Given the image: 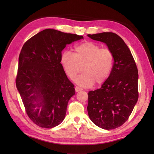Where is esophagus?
I'll return each mask as SVG.
<instances>
[{"label": "esophagus", "mask_w": 154, "mask_h": 154, "mask_svg": "<svg viewBox=\"0 0 154 154\" xmlns=\"http://www.w3.org/2000/svg\"><path fill=\"white\" fill-rule=\"evenodd\" d=\"M75 91H76V92H79L80 91H82V88H80V87H75Z\"/></svg>", "instance_id": "obj_1"}]
</instances>
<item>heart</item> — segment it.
Segmentation results:
<instances>
[{"mask_svg":"<svg viewBox=\"0 0 154 154\" xmlns=\"http://www.w3.org/2000/svg\"><path fill=\"white\" fill-rule=\"evenodd\" d=\"M61 63L67 76L73 80L83 66V73L77 77L76 83L83 87L95 83L100 85L110 76L114 64V54L109 48L87 41L76 45L73 54L65 51L61 56Z\"/></svg>","mask_w":154,"mask_h":154,"instance_id":"1","label":"heart"}]
</instances>
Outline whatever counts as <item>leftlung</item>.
<instances>
[{"label": "left lung", "instance_id": "8db88e82", "mask_svg": "<svg viewBox=\"0 0 154 154\" xmlns=\"http://www.w3.org/2000/svg\"><path fill=\"white\" fill-rule=\"evenodd\" d=\"M88 36L105 43L114 54L110 76L100 88L88 93V114L101 128H118L128 120L138 100L136 64L128 46L117 34L104 32Z\"/></svg>", "mask_w": 154, "mask_h": 154}]
</instances>
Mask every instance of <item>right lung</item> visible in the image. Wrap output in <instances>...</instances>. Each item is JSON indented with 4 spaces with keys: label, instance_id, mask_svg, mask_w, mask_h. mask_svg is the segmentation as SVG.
<instances>
[{
    "label": "right lung",
    "instance_id": "add662e5",
    "mask_svg": "<svg viewBox=\"0 0 154 154\" xmlns=\"http://www.w3.org/2000/svg\"><path fill=\"white\" fill-rule=\"evenodd\" d=\"M83 38L47 29L23 45L18 58L16 85L27 116L38 127L53 128L65 118L75 88L60 63L62 51L67 44Z\"/></svg>",
    "mask_w": 154,
    "mask_h": 154
}]
</instances>
